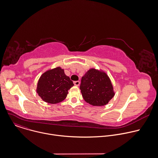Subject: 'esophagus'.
I'll return each instance as SVG.
<instances>
[{
	"label": "esophagus",
	"instance_id": "1",
	"mask_svg": "<svg viewBox=\"0 0 158 158\" xmlns=\"http://www.w3.org/2000/svg\"><path fill=\"white\" fill-rule=\"evenodd\" d=\"M74 84L76 86H79V84H80V82L79 81H74Z\"/></svg>",
	"mask_w": 158,
	"mask_h": 158
}]
</instances>
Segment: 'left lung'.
<instances>
[{
  "instance_id": "left-lung-1",
  "label": "left lung",
  "mask_w": 158,
  "mask_h": 158,
  "mask_svg": "<svg viewBox=\"0 0 158 158\" xmlns=\"http://www.w3.org/2000/svg\"><path fill=\"white\" fill-rule=\"evenodd\" d=\"M80 89L84 100L95 106L107 105L115 95L108 75L95 68H90L82 77Z\"/></svg>"
}]
</instances>
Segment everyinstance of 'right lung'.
I'll return each mask as SVG.
<instances>
[{
  "mask_svg": "<svg viewBox=\"0 0 158 158\" xmlns=\"http://www.w3.org/2000/svg\"><path fill=\"white\" fill-rule=\"evenodd\" d=\"M74 84L61 67L48 69L39 79L36 92L43 101L56 104L63 101Z\"/></svg>",
  "mask_w": 158,
  "mask_h": 158,
  "instance_id": "right-lung-1",
  "label": "right lung"
}]
</instances>
